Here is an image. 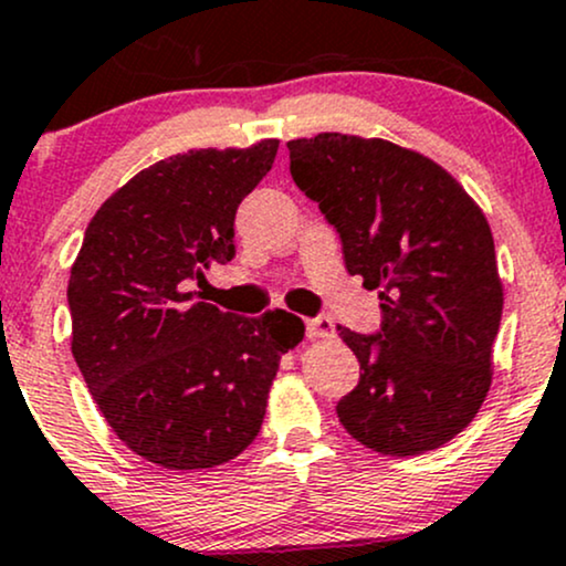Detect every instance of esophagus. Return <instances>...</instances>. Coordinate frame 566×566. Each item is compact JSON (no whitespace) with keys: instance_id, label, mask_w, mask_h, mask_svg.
<instances>
[{"instance_id":"1","label":"esophagus","mask_w":566,"mask_h":566,"mask_svg":"<svg viewBox=\"0 0 566 566\" xmlns=\"http://www.w3.org/2000/svg\"><path fill=\"white\" fill-rule=\"evenodd\" d=\"M335 333V324L329 316H316V319H305V335L311 340H319V337H329Z\"/></svg>"}]
</instances>
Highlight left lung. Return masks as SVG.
I'll return each mask as SVG.
<instances>
[{"label":"left lung","instance_id":"left-lung-1","mask_svg":"<svg viewBox=\"0 0 566 566\" xmlns=\"http://www.w3.org/2000/svg\"><path fill=\"white\" fill-rule=\"evenodd\" d=\"M287 148L295 186L340 233L348 274L382 301L378 335L337 327L361 369L337 418L375 452L437 450L492 382L503 284L490 223L444 167L396 143L319 133Z\"/></svg>","mask_w":566,"mask_h":566}]
</instances>
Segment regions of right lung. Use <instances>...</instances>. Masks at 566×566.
Masks as SVG:
<instances>
[{
  "label": "right lung",
  "mask_w": 566,
  "mask_h": 566,
  "mask_svg": "<svg viewBox=\"0 0 566 566\" xmlns=\"http://www.w3.org/2000/svg\"><path fill=\"white\" fill-rule=\"evenodd\" d=\"M276 148H199L140 170L103 201L71 265V354L116 437L161 469H216L244 452L279 361L303 340L287 311L247 319L188 292L237 255V207Z\"/></svg>",
  "instance_id": "1"
}]
</instances>
